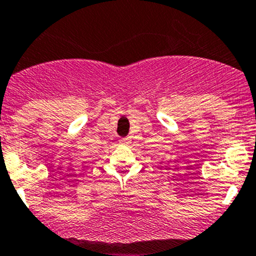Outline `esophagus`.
<instances>
[{"instance_id": "1", "label": "esophagus", "mask_w": 256, "mask_h": 256, "mask_svg": "<svg viewBox=\"0 0 256 256\" xmlns=\"http://www.w3.org/2000/svg\"><path fill=\"white\" fill-rule=\"evenodd\" d=\"M130 138H128V137H125V138H121L120 140V144H130Z\"/></svg>"}]
</instances>
